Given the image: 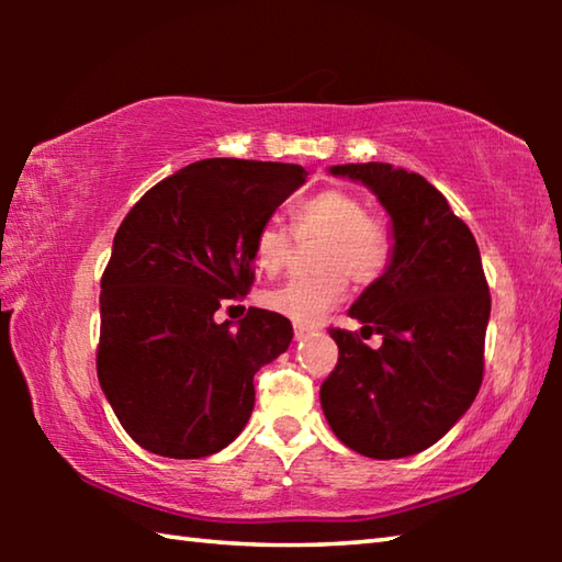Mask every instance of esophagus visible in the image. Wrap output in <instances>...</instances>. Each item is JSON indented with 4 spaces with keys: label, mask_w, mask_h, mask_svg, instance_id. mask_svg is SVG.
<instances>
[{
    "label": "esophagus",
    "mask_w": 562,
    "mask_h": 562,
    "mask_svg": "<svg viewBox=\"0 0 562 562\" xmlns=\"http://www.w3.org/2000/svg\"><path fill=\"white\" fill-rule=\"evenodd\" d=\"M317 327L315 325H294V339H304L307 335H312Z\"/></svg>",
    "instance_id": "esophagus-1"
}]
</instances>
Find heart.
<instances>
[{
  "label": "heart",
  "instance_id": "b5f03b06",
  "mask_svg": "<svg viewBox=\"0 0 562 562\" xmlns=\"http://www.w3.org/2000/svg\"><path fill=\"white\" fill-rule=\"evenodd\" d=\"M294 237L319 240L315 274H302L262 294V304L294 325H312L335 307L355 284H372L389 270L394 258V237L355 193L325 188L302 201L292 213V231L280 223H265L252 243L255 268L265 274L280 272L292 258Z\"/></svg>",
  "mask_w": 562,
  "mask_h": 562
}]
</instances>
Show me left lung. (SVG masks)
<instances>
[{
    "label": "left lung",
    "mask_w": 562,
    "mask_h": 562,
    "mask_svg": "<svg viewBox=\"0 0 562 562\" xmlns=\"http://www.w3.org/2000/svg\"><path fill=\"white\" fill-rule=\"evenodd\" d=\"M335 176L361 180L392 215L394 258L349 315L357 331L331 327L339 359L319 389L331 431L369 459L429 449L473 404L483 382L491 292L475 237L418 173L389 164H347Z\"/></svg>",
    "instance_id": "obj_1"
}]
</instances>
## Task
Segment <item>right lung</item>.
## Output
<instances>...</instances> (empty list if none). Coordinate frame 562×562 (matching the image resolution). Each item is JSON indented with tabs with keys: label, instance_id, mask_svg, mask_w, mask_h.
Returning a JSON list of instances; mask_svg holds the SVG:
<instances>
[{
	"label": "right lung",
	"instance_id": "add662e5",
	"mask_svg": "<svg viewBox=\"0 0 562 562\" xmlns=\"http://www.w3.org/2000/svg\"><path fill=\"white\" fill-rule=\"evenodd\" d=\"M307 170L207 158L156 183L123 217L101 278L97 372L126 434L168 459H203L243 431L252 376L292 341L288 317L213 315L255 282L252 243ZM245 310V307H243Z\"/></svg>",
	"mask_w": 562,
	"mask_h": 562
}]
</instances>
